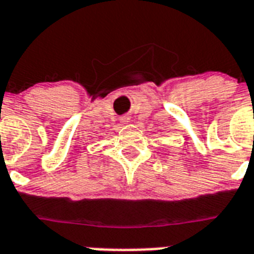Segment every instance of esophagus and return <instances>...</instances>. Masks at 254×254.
I'll list each match as a JSON object with an SVG mask.
<instances>
[{
    "mask_svg": "<svg viewBox=\"0 0 254 254\" xmlns=\"http://www.w3.org/2000/svg\"><path fill=\"white\" fill-rule=\"evenodd\" d=\"M121 122L123 125H127V123H129V117H123L121 119Z\"/></svg>",
    "mask_w": 254,
    "mask_h": 254,
    "instance_id": "esophagus-1",
    "label": "esophagus"
}]
</instances>
